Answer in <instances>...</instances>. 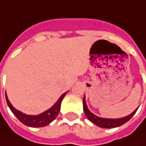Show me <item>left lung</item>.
<instances>
[{
	"label": "left lung",
	"instance_id": "1",
	"mask_svg": "<svg viewBox=\"0 0 146 146\" xmlns=\"http://www.w3.org/2000/svg\"><path fill=\"white\" fill-rule=\"evenodd\" d=\"M83 106H84V114L88 118V119L91 121L94 124L98 125V127H103V128H113V127H119L123 124H124L125 123H127L132 118L133 115H135V113L137 112L138 109V108H137L132 114H130L127 116H125L123 118H120V119H104V118H100L97 115H93V113L88 110L86 102H85V97H84V98H83Z\"/></svg>",
	"mask_w": 146,
	"mask_h": 146
}]
</instances>
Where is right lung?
<instances>
[{"label": "right lung", "mask_w": 146, "mask_h": 146, "mask_svg": "<svg viewBox=\"0 0 146 146\" xmlns=\"http://www.w3.org/2000/svg\"><path fill=\"white\" fill-rule=\"evenodd\" d=\"M66 93L67 92L63 93L59 98L58 102L54 104L51 108H49L46 111H44V112H43V113L38 115H29L22 113L21 111L15 109L14 106L11 105L6 94H5V98H6V102L8 104V106L9 107V109L11 110L13 114L17 117V119L22 123H23L26 126L31 127H44L48 125L58 115L60 108H61L62 101L65 97V95L66 94Z\"/></svg>", "instance_id": "obj_1"}]
</instances>
